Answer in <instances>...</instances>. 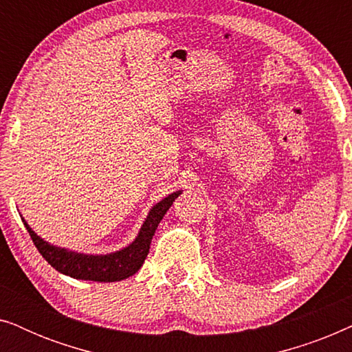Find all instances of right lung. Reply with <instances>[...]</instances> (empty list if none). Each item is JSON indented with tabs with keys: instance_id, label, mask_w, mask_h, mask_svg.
<instances>
[{
	"instance_id": "right-lung-1",
	"label": "right lung",
	"mask_w": 352,
	"mask_h": 352,
	"mask_svg": "<svg viewBox=\"0 0 352 352\" xmlns=\"http://www.w3.org/2000/svg\"><path fill=\"white\" fill-rule=\"evenodd\" d=\"M179 194L181 190L173 192L162 201H158L157 205H153L134 242L129 243L128 247L118 250V252L109 254H85L56 247V245L47 243L40 235L33 232L25 219L22 218V221L38 252L56 271L74 278H80V280L120 282L141 269L144 259L148 254L152 237L155 234L158 224H160L163 216L166 214V211L170 210L173 201L179 197Z\"/></svg>"
}]
</instances>
